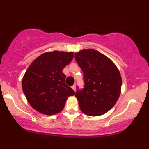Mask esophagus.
Wrapping results in <instances>:
<instances>
[{"label": "esophagus", "mask_w": 149, "mask_h": 149, "mask_svg": "<svg viewBox=\"0 0 149 149\" xmlns=\"http://www.w3.org/2000/svg\"><path fill=\"white\" fill-rule=\"evenodd\" d=\"M71 88L73 89V91H76V84H74V85L72 86Z\"/></svg>", "instance_id": "obj_1"}]
</instances>
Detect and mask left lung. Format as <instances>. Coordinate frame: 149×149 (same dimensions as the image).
<instances>
[{
	"label": "left lung",
	"mask_w": 149,
	"mask_h": 149,
	"mask_svg": "<svg viewBox=\"0 0 149 149\" xmlns=\"http://www.w3.org/2000/svg\"><path fill=\"white\" fill-rule=\"evenodd\" d=\"M82 70L84 88L76 87L75 96L83 113L98 116L109 111L118 101L122 79L120 72L109 58L93 49L75 54Z\"/></svg>",
	"instance_id": "1"
}]
</instances>
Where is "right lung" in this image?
I'll use <instances>...</instances> for the list:
<instances>
[{
	"instance_id": "obj_1",
	"label": "right lung",
	"mask_w": 149,
	"mask_h": 149,
	"mask_svg": "<svg viewBox=\"0 0 149 149\" xmlns=\"http://www.w3.org/2000/svg\"><path fill=\"white\" fill-rule=\"evenodd\" d=\"M73 58V52H47L30 65L22 88L30 105L37 111L49 116L58 113L63 109L67 98L75 95L65 83V75L62 72Z\"/></svg>"
}]
</instances>
